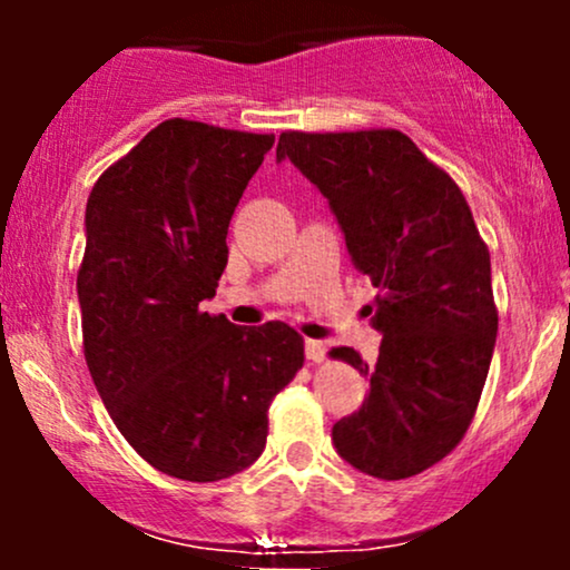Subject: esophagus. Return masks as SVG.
Masks as SVG:
<instances>
[{
  "instance_id": "esophagus-1",
  "label": "esophagus",
  "mask_w": 570,
  "mask_h": 570,
  "mask_svg": "<svg viewBox=\"0 0 570 570\" xmlns=\"http://www.w3.org/2000/svg\"><path fill=\"white\" fill-rule=\"evenodd\" d=\"M305 358L307 362H324L326 358V345L322 340H305Z\"/></svg>"
}]
</instances>
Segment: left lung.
<instances>
[{
    "label": "left lung",
    "mask_w": 570,
    "mask_h": 570,
    "mask_svg": "<svg viewBox=\"0 0 570 570\" xmlns=\"http://www.w3.org/2000/svg\"><path fill=\"white\" fill-rule=\"evenodd\" d=\"M289 160L324 195L351 263L377 286V362L335 348L370 377V396L332 426L343 461L377 480L434 466L472 423L499 332L490 252L442 168L399 130L281 134Z\"/></svg>",
    "instance_id": "1"
}]
</instances>
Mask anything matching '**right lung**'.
I'll use <instances>...</instances> for the list:
<instances>
[{"label":"right lung","mask_w":570,"mask_h":570,"mask_svg":"<svg viewBox=\"0 0 570 570\" xmlns=\"http://www.w3.org/2000/svg\"><path fill=\"white\" fill-rule=\"evenodd\" d=\"M276 136L174 117L101 174L77 273L85 362L144 461L187 482L244 472L267 407L303 367V337L200 311L227 265V227Z\"/></svg>","instance_id":"1"}]
</instances>
